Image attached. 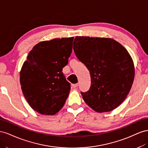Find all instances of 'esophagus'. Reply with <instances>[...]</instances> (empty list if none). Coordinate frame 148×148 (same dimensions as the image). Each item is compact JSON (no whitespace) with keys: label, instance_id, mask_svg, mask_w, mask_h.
<instances>
[{"label":"esophagus","instance_id":"obj_1","mask_svg":"<svg viewBox=\"0 0 148 148\" xmlns=\"http://www.w3.org/2000/svg\"><path fill=\"white\" fill-rule=\"evenodd\" d=\"M72 86H73V88H76L78 86V84H73V85H72Z\"/></svg>","mask_w":148,"mask_h":148}]
</instances>
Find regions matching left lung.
<instances>
[{
    "label": "left lung",
    "instance_id": "obj_1",
    "mask_svg": "<svg viewBox=\"0 0 148 148\" xmlns=\"http://www.w3.org/2000/svg\"><path fill=\"white\" fill-rule=\"evenodd\" d=\"M75 56L90 74L91 85L81 92L85 102L97 112H107L118 107L130 91L134 67L128 51L108 38L76 36Z\"/></svg>",
    "mask_w": 148,
    "mask_h": 148
}]
</instances>
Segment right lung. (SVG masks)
<instances>
[{"label": "right lung", "mask_w": 148, "mask_h": 148, "mask_svg": "<svg viewBox=\"0 0 148 148\" xmlns=\"http://www.w3.org/2000/svg\"><path fill=\"white\" fill-rule=\"evenodd\" d=\"M74 37L36 44L29 51L20 74L25 99L41 115H53L64 106L71 84L62 73L73 51Z\"/></svg>", "instance_id": "right-lung-1"}]
</instances>
